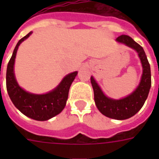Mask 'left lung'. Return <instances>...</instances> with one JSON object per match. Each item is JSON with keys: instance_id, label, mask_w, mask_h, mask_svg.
Listing matches in <instances>:
<instances>
[{"instance_id": "8db88e82", "label": "left lung", "mask_w": 159, "mask_h": 159, "mask_svg": "<svg viewBox=\"0 0 159 159\" xmlns=\"http://www.w3.org/2000/svg\"><path fill=\"white\" fill-rule=\"evenodd\" d=\"M116 40L137 51L143 66V75L140 83L134 92L120 100H113L106 97L94 78L91 77V82L94 91V100L101 113L109 118L125 120L134 116L143 106L151 87L150 65L143 48L128 35H120Z\"/></svg>"}]
</instances>
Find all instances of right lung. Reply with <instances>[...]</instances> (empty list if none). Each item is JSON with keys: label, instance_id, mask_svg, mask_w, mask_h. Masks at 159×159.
Returning <instances> with one entry per match:
<instances>
[{"label": "right lung", "instance_id": "1", "mask_svg": "<svg viewBox=\"0 0 159 159\" xmlns=\"http://www.w3.org/2000/svg\"><path fill=\"white\" fill-rule=\"evenodd\" d=\"M30 32L19 40L9 61L6 70V89L16 108L25 116L35 120H47L57 116L64 109L71 84L77 72L67 75L58 86L47 94L35 95L25 92L18 85L14 74V63L19 45L30 35Z\"/></svg>", "mask_w": 159, "mask_h": 159}]
</instances>
